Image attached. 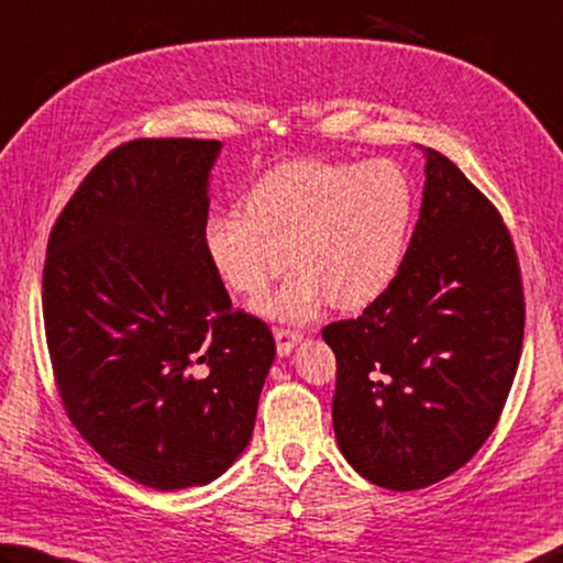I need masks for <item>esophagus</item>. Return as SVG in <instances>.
Segmentation results:
<instances>
[{
  "label": "esophagus",
  "mask_w": 563,
  "mask_h": 563,
  "mask_svg": "<svg viewBox=\"0 0 563 563\" xmlns=\"http://www.w3.org/2000/svg\"><path fill=\"white\" fill-rule=\"evenodd\" d=\"M273 334H275V342H278V354L280 356H288L292 352V346L302 340L300 332L285 330V327H275Z\"/></svg>",
  "instance_id": "obj_1"
}]
</instances>
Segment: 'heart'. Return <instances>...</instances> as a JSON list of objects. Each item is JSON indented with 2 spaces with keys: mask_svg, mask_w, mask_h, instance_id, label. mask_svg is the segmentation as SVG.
Listing matches in <instances>:
<instances>
[{
  "mask_svg": "<svg viewBox=\"0 0 563 563\" xmlns=\"http://www.w3.org/2000/svg\"><path fill=\"white\" fill-rule=\"evenodd\" d=\"M246 211L207 221L203 246L221 280L258 298L295 265L261 312L305 322L334 302L364 310L391 288L411 241L416 194L391 159H292L255 179Z\"/></svg>",
  "mask_w": 563,
  "mask_h": 563,
  "instance_id": "b5f03b06",
  "label": "heart"
}]
</instances>
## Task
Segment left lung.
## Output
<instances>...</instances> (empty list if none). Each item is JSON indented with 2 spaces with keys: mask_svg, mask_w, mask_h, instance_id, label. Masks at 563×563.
<instances>
[{
  "mask_svg": "<svg viewBox=\"0 0 563 563\" xmlns=\"http://www.w3.org/2000/svg\"><path fill=\"white\" fill-rule=\"evenodd\" d=\"M426 152L421 217L396 280L356 320L327 324L342 455L408 493L453 475L495 431L525 340L512 236L483 191Z\"/></svg>",
  "mask_w": 563,
  "mask_h": 563,
  "instance_id": "8db88e82",
  "label": "left lung"
}]
</instances>
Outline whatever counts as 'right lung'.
I'll return each mask as SVG.
<instances>
[{"label":"right lung","instance_id":"add662e5","mask_svg":"<svg viewBox=\"0 0 563 563\" xmlns=\"http://www.w3.org/2000/svg\"><path fill=\"white\" fill-rule=\"evenodd\" d=\"M219 140H132L88 172L44 263V324L70 423L135 483L207 485L251 441L275 360L233 310L203 229Z\"/></svg>","mask_w":563,"mask_h":563}]
</instances>
